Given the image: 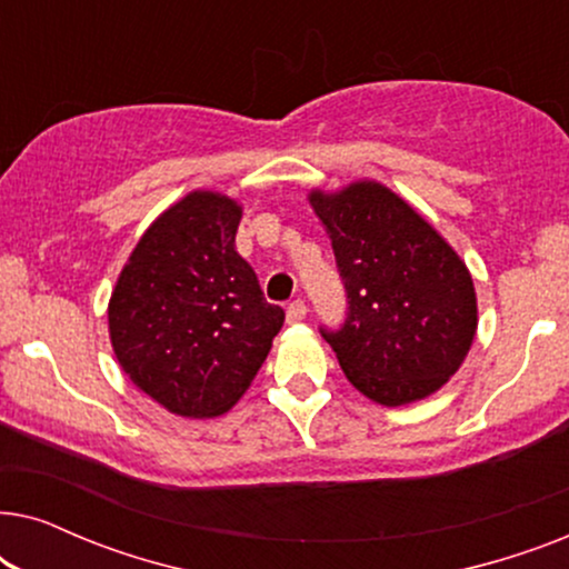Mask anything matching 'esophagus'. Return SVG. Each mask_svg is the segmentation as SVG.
I'll return each instance as SVG.
<instances>
[{
  "instance_id": "34e87169",
  "label": "esophagus",
  "mask_w": 569,
  "mask_h": 569,
  "mask_svg": "<svg viewBox=\"0 0 569 569\" xmlns=\"http://www.w3.org/2000/svg\"><path fill=\"white\" fill-rule=\"evenodd\" d=\"M306 316H308V306L302 300H292L290 306H287V323H298Z\"/></svg>"
}]
</instances>
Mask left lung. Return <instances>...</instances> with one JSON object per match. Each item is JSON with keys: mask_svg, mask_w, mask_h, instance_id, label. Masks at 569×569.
Listing matches in <instances>:
<instances>
[{"mask_svg": "<svg viewBox=\"0 0 569 569\" xmlns=\"http://www.w3.org/2000/svg\"><path fill=\"white\" fill-rule=\"evenodd\" d=\"M337 256L347 318L321 329L357 391L401 407L438 391L469 355L477 292L466 263L407 201L376 181L310 191Z\"/></svg>", "mask_w": 569, "mask_h": 569, "instance_id": "left-lung-1", "label": "left lung"}]
</instances>
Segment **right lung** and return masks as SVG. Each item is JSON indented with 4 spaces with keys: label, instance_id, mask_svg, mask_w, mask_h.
<instances>
[{
    "label": "right lung",
    "instance_id": "obj_1",
    "mask_svg": "<svg viewBox=\"0 0 569 569\" xmlns=\"http://www.w3.org/2000/svg\"><path fill=\"white\" fill-rule=\"evenodd\" d=\"M240 214L214 191L176 201L139 238L108 302L121 370L173 415H224L284 323L236 251Z\"/></svg>",
    "mask_w": 569,
    "mask_h": 569
}]
</instances>
